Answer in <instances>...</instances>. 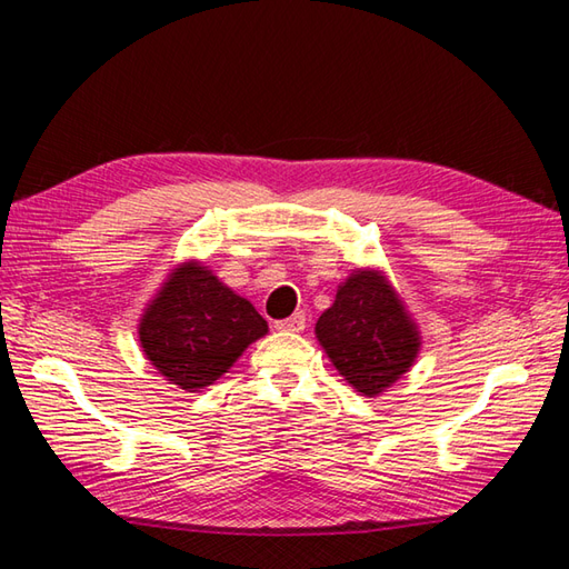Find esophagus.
Returning a JSON list of instances; mask_svg holds the SVG:
<instances>
[{
    "label": "esophagus",
    "mask_w": 569,
    "mask_h": 569,
    "mask_svg": "<svg viewBox=\"0 0 569 569\" xmlns=\"http://www.w3.org/2000/svg\"><path fill=\"white\" fill-rule=\"evenodd\" d=\"M273 328L281 330V332H303L306 330V312H293L291 318L278 320Z\"/></svg>",
    "instance_id": "obj_1"
}]
</instances>
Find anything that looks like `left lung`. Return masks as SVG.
Masks as SVG:
<instances>
[{"label":"left lung","instance_id":"1","mask_svg":"<svg viewBox=\"0 0 569 569\" xmlns=\"http://www.w3.org/2000/svg\"><path fill=\"white\" fill-rule=\"evenodd\" d=\"M332 367L361 396L377 398L416 365L422 337L381 269L361 266L337 286L335 303L316 322Z\"/></svg>","mask_w":569,"mask_h":569}]
</instances>
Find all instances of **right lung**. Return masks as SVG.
Instances as JSON below:
<instances>
[{"label": "right lung", "mask_w": 569, "mask_h": 569, "mask_svg": "<svg viewBox=\"0 0 569 569\" xmlns=\"http://www.w3.org/2000/svg\"><path fill=\"white\" fill-rule=\"evenodd\" d=\"M266 332L257 308L198 259L171 269L139 318L143 357L183 391L214 383Z\"/></svg>", "instance_id": "right-lung-1"}]
</instances>
